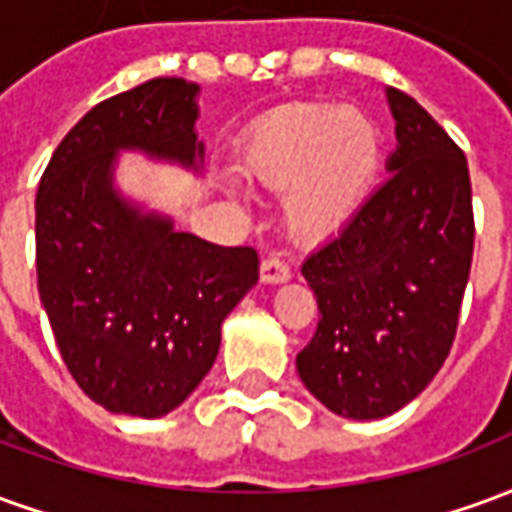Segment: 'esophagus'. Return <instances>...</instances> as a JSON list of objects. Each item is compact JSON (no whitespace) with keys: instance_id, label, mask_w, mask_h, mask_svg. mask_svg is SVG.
<instances>
[{"instance_id":"34e87169","label":"esophagus","mask_w":512,"mask_h":512,"mask_svg":"<svg viewBox=\"0 0 512 512\" xmlns=\"http://www.w3.org/2000/svg\"><path fill=\"white\" fill-rule=\"evenodd\" d=\"M260 279H263V282H268V285L285 282V279H290V266L277 255L266 257V260H263V266H260Z\"/></svg>"}]
</instances>
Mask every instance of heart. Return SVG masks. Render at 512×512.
Returning <instances> with one entry per match:
<instances>
[{"label":"heart","instance_id":"b5f03b06","mask_svg":"<svg viewBox=\"0 0 512 512\" xmlns=\"http://www.w3.org/2000/svg\"><path fill=\"white\" fill-rule=\"evenodd\" d=\"M381 156V128L367 112L301 104L268 117L249 136L241 172L271 191L285 189L282 222L296 241L315 244L359 211Z\"/></svg>","mask_w":512,"mask_h":512}]
</instances>
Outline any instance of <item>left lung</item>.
I'll list each match as a JSON object with an SVG mask.
<instances>
[{
	"instance_id": "left-lung-1",
	"label": "left lung",
	"mask_w": 512,
	"mask_h": 512,
	"mask_svg": "<svg viewBox=\"0 0 512 512\" xmlns=\"http://www.w3.org/2000/svg\"><path fill=\"white\" fill-rule=\"evenodd\" d=\"M389 178L301 263L318 329L296 367L323 406L381 419L411 403L450 354L474 252L472 180L450 134L395 87Z\"/></svg>"
}]
</instances>
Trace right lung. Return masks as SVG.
Masks as SVG:
<instances>
[{
    "instance_id": "right-lung-1",
    "label": "right lung",
    "mask_w": 512,
    "mask_h": 512,
    "mask_svg": "<svg viewBox=\"0 0 512 512\" xmlns=\"http://www.w3.org/2000/svg\"><path fill=\"white\" fill-rule=\"evenodd\" d=\"M197 84L161 76L93 106L65 134L35 197L40 301L84 395L164 417L197 389L222 321L260 274L252 246H219L142 213L112 183L117 150L200 167Z\"/></svg>"
}]
</instances>
